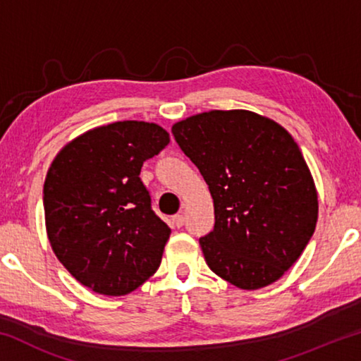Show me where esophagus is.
Here are the masks:
<instances>
[{
    "instance_id": "34e87169",
    "label": "esophagus",
    "mask_w": 361,
    "mask_h": 361,
    "mask_svg": "<svg viewBox=\"0 0 361 361\" xmlns=\"http://www.w3.org/2000/svg\"><path fill=\"white\" fill-rule=\"evenodd\" d=\"M172 221H173V224L176 226V228H181V226L185 224V216H183V215H175L172 218Z\"/></svg>"
}]
</instances>
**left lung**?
<instances>
[{"instance_id":"left-lung-1","label":"left lung","mask_w":361,"mask_h":361,"mask_svg":"<svg viewBox=\"0 0 361 361\" xmlns=\"http://www.w3.org/2000/svg\"><path fill=\"white\" fill-rule=\"evenodd\" d=\"M172 133L215 205V228L199 239L207 264L242 290L276 282L304 252L319 216L314 178L295 140L247 109L195 114Z\"/></svg>"}]
</instances>
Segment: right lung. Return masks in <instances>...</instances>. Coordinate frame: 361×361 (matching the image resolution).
I'll use <instances>...</instances> for the list:
<instances>
[{
	"mask_svg": "<svg viewBox=\"0 0 361 361\" xmlns=\"http://www.w3.org/2000/svg\"><path fill=\"white\" fill-rule=\"evenodd\" d=\"M169 143L152 122H113L63 146L49 167V242L66 271L99 295H127L161 264L170 228L152 212L140 172Z\"/></svg>",
	"mask_w": 361,
	"mask_h": 361,
	"instance_id": "1",
	"label": "right lung"
}]
</instances>
